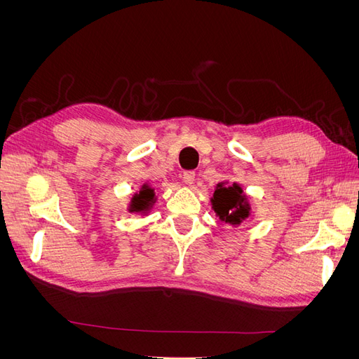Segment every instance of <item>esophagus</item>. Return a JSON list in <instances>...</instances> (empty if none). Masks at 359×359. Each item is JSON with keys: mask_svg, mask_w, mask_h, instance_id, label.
Returning a JSON list of instances; mask_svg holds the SVG:
<instances>
[{"mask_svg": "<svg viewBox=\"0 0 359 359\" xmlns=\"http://www.w3.org/2000/svg\"><path fill=\"white\" fill-rule=\"evenodd\" d=\"M184 182L187 184V186H191V184L194 182V178H196V173H194V170H186L184 172Z\"/></svg>", "mask_w": 359, "mask_h": 359, "instance_id": "esophagus-1", "label": "esophagus"}]
</instances>
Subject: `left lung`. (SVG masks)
Returning a JSON list of instances; mask_svg holds the SVG:
<instances>
[{"mask_svg": "<svg viewBox=\"0 0 359 359\" xmlns=\"http://www.w3.org/2000/svg\"><path fill=\"white\" fill-rule=\"evenodd\" d=\"M214 211L226 223H240L248 217V205L243 190L238 186L220 187L214 193Z\"/></svg>", "mask_w": 359, "mask_h": 359, "instance_id": "1", "label": "left lung"}]
</instances>
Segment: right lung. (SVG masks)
Segmentation results:
<instances>
[{"mask_svg": "<svg viewBox=\"0 0 359 359\" xmlns=\"http://www.w3.org/2000/svg\"><path fill=\"white\" fill-rule=\"evenodd\" d=\"M153 196H154L153 190L148 189V187L142 189V191H140V193L137 194V196H135L133 208H132V210H135V211H144V210H147L149 202L153 201Z\"/></svg>", "mask_w": 359, "mask_h": 359, "instance_id": "right-lung-1", "label": "right lung"}]
</instances>
